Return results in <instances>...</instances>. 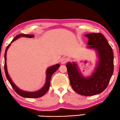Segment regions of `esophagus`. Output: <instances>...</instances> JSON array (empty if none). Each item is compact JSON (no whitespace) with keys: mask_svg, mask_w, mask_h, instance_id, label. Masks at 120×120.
<instances>
[{"mask_svg":"<svg viewBox=\"0 0 120 120\" xmlns=\"http://www.w3.org/2000/svg\"><path fill=\"white\" fill-rule=\"evenodd\" d=\"M67 61H68V59L66 57H63L61 59V64H66V63L67 62Z\"/></svg>","mask_w":120,"mask_h":120,"instance_id":"obj_1","label":"esophagus"}]
</instances>
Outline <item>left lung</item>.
Instances as JSON below:
<instances>
[{
    "mask_svg": "<svg viewBox=\"0 0 120 120\" xmlns=\"http://www.w3.org/2000/svg\"><path fill=\"white\" fill-rule=\"evenodd\" d=\"M85 36L88 38V48L96 49L99 61L92 76L83 77L79 72L75 63L66 65L70 82L73 89L84 96H93L102 93L108 86L114 71V56L112 49L101 33H92Z\"/></svg>",
    "mask_w": 120,
    "mask_h": 120,
    "instance_id": "obj_1",
    "label": "left lung"
}]
</instances>
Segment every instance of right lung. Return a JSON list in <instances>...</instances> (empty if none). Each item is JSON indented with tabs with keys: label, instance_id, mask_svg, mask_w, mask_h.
Here are the masks:
<instances>
[{
	"label": "right lung",
	"instance_id": "obj_1",
	"mask_svg": "<svg viewBox=\"0 0 120 120\" xmlns=\"http://www.w3.org/2000/svg\"><path fill=\"white\" fill-rule=\"evenodd\" d=\"M21 36H25V37L27 38H33L34 37V35H28V34H19L15 37V38L12 40L11 42H13L14 41L16 40L17 38H19ZM11 45V44H9L7 46L6 49L5 50V64H4V69H5V72L6 74V76L8 80L9 81L10 84L11 85V87H13L14 90L17 93V94H19L21 96H22L23 97H26V98H38V97H42V96L46 94V93L48 92V90L49 89V87L50 86V80L51 78L52 75L54 74V72L56 71V70L58 69V68H59L60 64H56L54 66H52L50 67L47 70H46V82L45 84L44 85V86L41 89H40L38 91L35 92H25V91H23L20 90L19 88H18L17 87L15 86V85L12 82L11 78H10L8 74L7 70V65H6V54H7V51L8 48H9V45Z\"/></svg>",
	"mask_w": 120,
	"mask_h": 120
}]
</instances>
